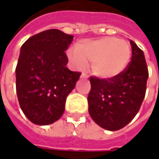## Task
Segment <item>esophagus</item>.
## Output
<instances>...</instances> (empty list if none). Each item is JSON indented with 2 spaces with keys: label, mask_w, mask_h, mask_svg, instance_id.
<instances>
[{
  "label": "esophagus",
  "mask_w": 159,
  "mask_h": 159,
  "mask_svg": "<svg viewBox=\"0 0 159 159\" xmlns=\"http://www.w3.org/2000/svg\"><path fill=\"white\" fill-rule=\"evenodd\" d=\"M80 78H82V79H88V78H89V76H88L86 73L82 72V73H81V75H80Z\"/></svg>",
  "instance_id": "34e87169"
}]
</instances>
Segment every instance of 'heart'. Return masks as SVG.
<instances>
[{"label": "heart", "mask_w": 159, "mask_h": 159, "mask_svg": "<svg viewBox=\"0 0 159 159\" xmlns=\"http://www.w3.org/2000/svg\"><path fill=\"white\" fill-rule=\"evenodd\" d=\"M132 50L127 41L115 37L81 40L75 50L67 53L70 63L81 69L90 63V70L96 78L110 80L121 74L130 62Z\"/></svg>", "instance_id": "heart-1"}]
</instances>
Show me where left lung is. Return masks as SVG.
<instances>
[{
    "label": "left lung",
    "instance_id": "1",
    "mask_svg": "<svg viewBox=\"0 0 159 159\" xmlns=\"http://www.w3.org/2000/svg\"><path fill=\"white\" fill-rule=\"evenodd\" d=\"M130 44L131 62L121 74L110 80L90 77L89 115L109 131L123 128L135 117L146 93L149 71L143 51L133 40Z\"/></svg>",
    "mask_w": 159,
    "mask_h": 159
}]
</instances>
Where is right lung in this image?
<instances>
[{"label":"right lung","mask_w":159,"mask_h":159,"mask_svg":"<svg viewBox=\"0 0 159 159\" xmlns=\"http://www.w3.org/2000/svg\"><path fill=\"white\" fill-rule=\"evenodd\" d=\"M72 40V35L49 29L22 45L16 68V95L23 112L34 124L50 125L64 114L66 97L81 74L66 67L64 51Z\"/></svg>","instance_id":"obj_1"}]
</instances>
